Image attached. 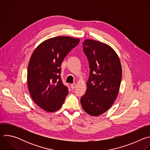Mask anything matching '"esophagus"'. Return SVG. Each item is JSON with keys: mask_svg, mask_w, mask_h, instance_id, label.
<instances>
[{"mask_svg": "<svg viewBox=\"0 0 150 150\" xmlns=\"http://www.w3.org/2000/svg\"><path fill=\"white\" fill-rule=\"evenodd\" d=\"M76 83H72V84L71 85V88H72V90H74V89L76 87Z\"/></svg>", "mask_w": 150, "mask_h": 150, "instance_id": "esophagus-1", "label": "esophagus"}]
</instances>
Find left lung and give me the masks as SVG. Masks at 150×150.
I'll list each match as a JSON object with an SVG mask.
<instances>
[{
    "instance_id": "8db88e82",
    "label": "left lung",
    "mask_w": 150,
    "mask_h": 150,
    "mask_svg": "<svg viewBox=\"0 0 150 150\" xmlns=\"http://www.w3.org/2000/svg\"><path fill=\"white\" fill-rule=\"evenodd\" d=\"M83 47L90 74L81 103L87 114L98 116L108 111L117 97L122 74L121 63L114 49L105 43L86 39Z\"/></svg>"
}]
</instances>
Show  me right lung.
Segmentation results:
<instances>
[{"label": "right lung", "mask_w": 150, "mask_h": 150, "mask_svg": "<svg viewBox=\"0 0 150 150\" xmlns=\"http://www.w3.org/2000/svg\"><path fill=\"white\" fill-rule=\"evenodd\" d=\"M79 42V38L59 36L47 39L34 50L28 66L27 83L35 103L47 112L61 108L68 94L62 82L60 66L68 53Z\"/></svg>", "instance_id": "right-lung-1"}]
</instances>
